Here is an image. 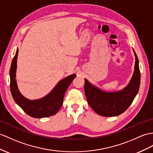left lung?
Returning <instances> with one entry per match:
<instances>
[{
	"label": "left lung",
	"mask_w": 153,
	"mask_h": 153,
	"mask_svg": "<svg viewBox=\"0 0 153 153\" xmlns=\"http://www.w3.org/2000/svg\"><path fill=\"white\" fill-rule=\"evenodd\" d=\"M136 62L134 71L128 85L115 92L102 91L85 79L84 92L89 105L97 114L105 117L117 116L123 113L131 105L140 85L139 60L134 51Z\"/></svg>",
	"instance_id": "left-lung-1"
}]
</instances>
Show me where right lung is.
I'll list each match as a JSON object with an SVG mask.
<instances>
[{
	"instance_id": "add662e5",
	"label": "right lung",
	"mask_w": 153,
	"mask_h": 153,
	"mask_svg": "<svg viewBox=\"0 0 153 153\" xmlns=\"http://www.w3.org/2000/svg\"><path fill=\"white\" fill-rule=\"evenodd\" d=\"M18 53L17 48L10 70V91L15 102L25 113L32 117L43 118L56 114L62 107L65 91L76 77V74H71L59 81L53 90L44 97L37 100L28 99L19 91L17 85L16 76Z\"/></svg>"
}]
</instances>
